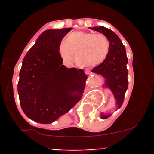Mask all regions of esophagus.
<instances>
[{"label": "esophagus", "mask_w": 154, "mask_h": 154, "mask_svg": "<svg viewBox=\"0 0 154 154\" xmlns=\"http://www.w3.org/2000/svg\"><path fill=\"white\" fill-rule=\"evenodd\" d=\"M85 73H86V74H91V72L88 69H86V71H85Z\"/></svg>", "instance_id": "esophagus-1"}]
</instances>
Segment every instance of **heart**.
<instances>
[{"label":"heart","mask_w":154,"mask_h":154,"mask_svg":"<svg viewBox=\"0 0 154 154\" xmlns=\"http://www.w3.org/2000/svg\"><path fill=\"white\" fill-rule=\"evenodd\" d=\"M110 43L106 35L83 31L71 32L59 45V52L65 61H71L75 54V63L82 68L101 64L108 57Z\"/></svg>","instance_id":"b5f03b06"}]
</instances>
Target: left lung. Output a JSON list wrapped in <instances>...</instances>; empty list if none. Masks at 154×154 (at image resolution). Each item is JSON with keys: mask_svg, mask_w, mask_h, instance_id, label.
I'll list each match as a JSON object with an SVG mask.
<instances>
[{"mask_svg": "<svg viewBox=\"0 0 154 154\" xmlns=\"http://www.w3.org/2000/svg\"><path fill=\"white\" fill-rule=\"evenodd\" d=\"M89 29L103 34L109 41L110 50L108 57L101 64L93 68L91 72L100 74L104 77L103 87L111 90L116 99L117 109H119L123 103L125 92L128 87V71L127 69L128 60L125 45L119 37L111 29L102 26L89 27ZM110 116V113H100L102 119H106Z\"/></svg>", "mask_w": 154, "mask_h": 154, "instance_id": "obj_1", "label": "left lung"}]
</instances>
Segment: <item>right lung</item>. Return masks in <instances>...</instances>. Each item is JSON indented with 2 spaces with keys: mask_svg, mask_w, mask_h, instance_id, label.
<instances>
[{
  "mask_svg": "<svg viewBox=\"0 0 154 154\" xmlns=\"http://www.w3.org/2000/svg\"><path fill=\"white\" fill-rule=\"evenodd\" d=\"M72 29H47L23 60L18 92L24 114L40 124H51L81 99L86 74L63 65L59 45Z\"/></svg>",
  "mask_w": 154,
  "mask_h": 154,
  "instance_id": "obj_1",
  "label": "right lung"
}]
</instances>
